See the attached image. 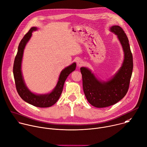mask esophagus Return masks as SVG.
Wrapping results in <instances>:
<instances>
[{
	"label": "esophagus",
	"mask_w": 147,
	"mask_h": 147,
	"mask_svg": "<svg viewBox=\"0 0 147 147\" xmlns=\"http://www.w3.org/2000/svg\"><path fill=\"white\" fill-rule=\"evenodd\" d=\"M84 62L81 59H79L77 62V65L78 66V67H81L84 65Z\"/></svg>",
	"instance_id": "esophagus-1"
}]
</instances>
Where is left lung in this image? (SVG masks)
I'll return each mask as SVG.
<instances>
[{
  "label": "left lung",
  "instance_id": "obj_1",
  "mask_svg": "<svg viewBox=\"0 0 147 147\" xmlns=\"http://www.w3.org/2000/svg\"><path fill=\"white\" fill-rule=\"evenodd\" d=\"M110 30L117 36L124 53V59L118 71L106 81L97 79L87 67L80 68L86 98L97 108L112 106L123 98L129 89L133 67L132 54L125 32L118 25L110 27Z\"/></svg>",
  "mask_w": 147,
  "mask_h": 147
}]
</instances>
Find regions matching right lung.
Segmentation results:
<instances>
[{"instance_id":"obj_1","label":"right lung","mask_w":147,"mask_h":147,"mask_svg":"<svg viewBox=\"0 0 147 147\" xmlns=\"http://www.w3.org/2000/svg\"><path fill=\"white\" fill-rule=\"evenodd\" d=\"M37 28L36 27L31 28L20 41L14 62L13 74L17 92L21 98L25 102L35 107L45 108L53 106L58 100L62 92L65 82L68 76L75 70L76 63L74 62L62 70L55 88L50 93L35 94L32 92L28 88L24 81L21 70V65L25 46L30 40L32 32L37 30Z\"/></svg>"}]
</instances>
